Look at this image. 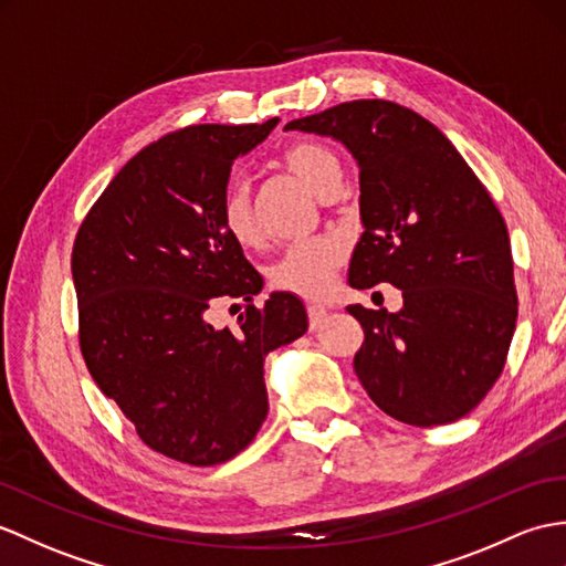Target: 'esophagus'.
I'll return each instance as SVG.
<instances>
[{
    "label": "esophagus",
    "instance_id": "obj_1",
    "mask_svg": "<svg viewBox=\"0 0 566 566\" xmlns=\"http://www.w3.org/2000/svg\"><path fill=\"white\" fill-rule=\"evenodd\" d=\"M327 315V311L323 306H308V325L311 331H315L323 323V318Z\"/></svg>",
    "mask_w": 566,
    "mask_h": 566
}]
</instances>
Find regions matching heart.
<instances>
[{
	"instance_id": "heart-1",
	"label": "heart",
	"mask_w": 566,
	"mask_h": 566,
	"mask_svg": "<svg viewBox=\"0 0 566 566\" xmlns=\"http://www.w3.org/2000/svg\"><path fill=\"white\" fill-rule=\"evenodd\" d=\"M280 166L308 186L321 200H333L343 188V164L337 154L315 139L292 142L280 154ZM219 219L229 239L241 248L260 243L248 182L233 178L221 192ZM345 260V245L335 239H318L289 245L270 268V284L280 292L304 298H323L333 292L335 274Z\"/></svg>"
}]
</instances>
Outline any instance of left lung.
<instances>
[{
	"label": "left lung",
	"mask_w": 566,
	"mask_h": 566,
	"mask_svg": "<svg viewBox=\"0 0 566 566\" xmlns=\"http://www.w3.org/2000/svg\"><path fill=\"white\" fill-rule=\"evenodd\" d=\"M286 129L352 151L364 233L349 284L402 292L398 313L347 306L364 331V390L412 427L465 417L502 376L518 315L509 231L488 188L437 125L398 103H339Z\"/></svg>",
	"instance_id": "obj_1"
}]
</instances>
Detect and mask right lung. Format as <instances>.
Here are the masks:
<instances>
[{"label":"right lung","instance_id":"right-lung-1","mask_svg":"<svg viewBox=\"0 0 566 566\" xmlns=\"http://www.w3.org/2000/svg\"><path fill=\"white\" fill-rule=\"evenodd\" d=\"M277 123L192 125L151 142L88 209L72 248L88 374L149 449L197 468L255 439L268 352L308 327L292 294L255 306L262 277L219 219L233 161ZM219 300L244 304L235 328L206 321Z\"/></svg>","mask_w":566,"mask_h":566}]
</instances>
